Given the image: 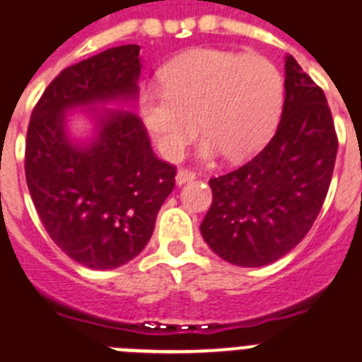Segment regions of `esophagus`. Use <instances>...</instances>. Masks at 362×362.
Returning a JSON list of instances; mask_svg holds the SVG:
<instances>
[{
    "mask_svg": "<svg viewBox=\"0 0 362 362\" xmlns=\"http://www.w3.org/2000/svg\"><path fill=\"white\" fill-rule=\"evenodd\" d=\"M196 179V174L194 172H190V170H177V175H175V185H185V183H190V181H194Z\"/></svg>",
    "mask_w": 362,
    "mask_h": 362,
    "instance_id": "1",
    "label": "esophagus"
}]
</instances>
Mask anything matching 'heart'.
Here are the masks:
<instances>
[{
    "instance_id": "heart-1",
    "label": "heart",
    "mask_w": 362,
    "mask_h": 362,
    "mask_svg": "<svg viewBox=\"0 0 362 362\" xmlns=\"http://www.w3.org/2000/svg\"><path fill=\"white\" fill-rule=\"evenodd\" d=\"M163 88H146L139 111L157 151L179 160L197 127L205 134L197 157L230 160L255 156L273 134L284 102V82L260 54L202 47L160 71Z\"/></svg>"
}]
</instances>
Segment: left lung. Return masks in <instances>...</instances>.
<instances>
[{"mask_svg": "<svg viewBox=\"0 0 362 362\" xmlns=\"http://www.w3.org/2000/svg\"><path fill=\"white\" fill-rule=\"evenodd\" d=\"M282 119L267 146L234 172L209 181L212 205L202 236L240 267L276 262L302 242L332 183L337 135L324 91L286 57Z\"/></svg>", "mask_w": 362, "mask_h": 362, "instance_id": "obj_1", "label": "left lung"}]
</instances>
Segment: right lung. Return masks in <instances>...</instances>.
<instances>
[{
	"label": "right lung",
	"instance_id": "add662e5",
	"mask_svg": "<svg viewBox=\"0 0 362 362\" xmlns=\"http://www.w3.org/2000/svg\"><path fill=\"white\" fill-rule=\"evenodd\" d=\"M139 51L111 47L62 71L27 129L25 177L36 212L52 242L89 269L134 260L174 190L175 168L157 159L141 119L122 107L139 97ZM73 110L88 120L86 138L70 129Z\"/></svg>",
	"mask_w": 362,
	"mask_h": 362
}]
</instances>
